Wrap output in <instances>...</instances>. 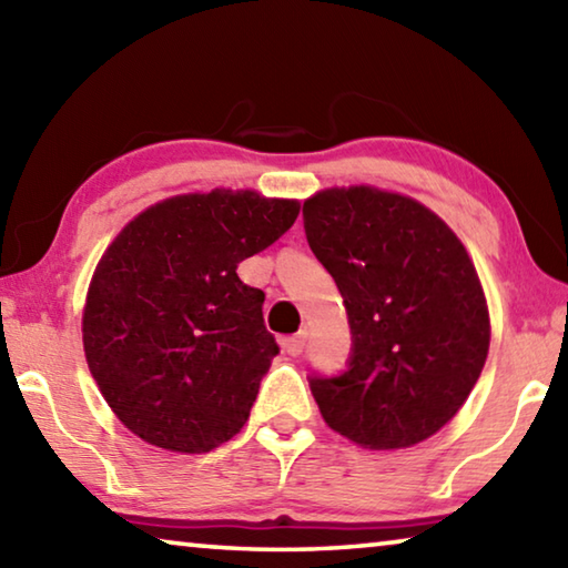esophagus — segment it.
I'll use <instances>...</instances> for the list:
<instances>
[{
	"mask_svg": "<svg viewBox=\"0 0 568 568\" xmlns=\"http://www.w3.org/2000/svg\"><path fill=\"white\" fill-rule=\"evenodd\" d=\"M305 341H307V333L303 331V333H297V335H291V338H283V351L287 353V355H301L303 353V348H305Z\"/></svg>",
	"mask_w": 568,
	"mask_h": 568,
	"instance_id": "34e87169",
	"label": "esophagus"
}]
</instances>
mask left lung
Masks as SVG:
<instances>
[{"label":"left lung","instance_id":"obj_1","mask_svg":"<svg viewBox=\"0 0 568 568\" xmlns=\"http://www.w3.org/2000/svg\"><path fill=\"white\" fill-rule=\"evenodd\" d=\"M303 220L353 335L348 371L311 378L323 420L373 450L438 434L474 390L491 343L468 250L434 210L373 185L318 190Z\"/></svg>","mask_w":568,"mask_h":568}]
</instances>
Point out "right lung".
I'll list each match as a JSON object with an SVG mask.
<instances>
[{"label": "right lung", "mask_w": 568, "mask_h": 568, "mask_svg": "<svg viewBox=\"0 0 568 568\" xmlns=\"http://www.w3.org/2000/svg\"><path fill=\"white\" fill-rule=\"evenodd\" d=\"M301 203L215 187L150 205L104 250L84 297L88 368L122 426L172 454L240 434L277 355L265 293L237 277Z\"/></svg>", "instance_id": "add662e5"}]
</instances>
